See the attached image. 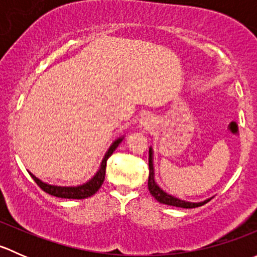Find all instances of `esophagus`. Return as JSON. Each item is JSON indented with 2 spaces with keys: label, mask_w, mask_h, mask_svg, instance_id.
I'll return each mask as SVG.
<instances>
[{
  "label": "esophagus",
  "mask_w": 257,
  "mask_h": 257,
  "mask_svg": "<svg viewBox=\"0 0 257 257\" xmlns=\"http://www.w3.org/2000/svg\"><path fill=\"white\" fill-rule=\"evenodd\" d=\"M139 124H141V126L145 131H150V129L153 128V126L155 125V120H154V116L150 115V114H147V115H144L143 118L141 119V121H139Z\"/></svg>",
  "instance_id": "34e87169"
}]
</instances>
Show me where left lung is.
Listing matches in <instances>:
<instances>
[{
	"label": "left lung",
	"mask_w": 257,
	"mask_h": 257,
	"mask_svg": "<svg viewBox=\"0 0 257 257\" xmlns=\"http://www.w3.org/2000/svg\"><path fill=\"white\" fill-rule=\"evenodd\" d=\"M153 153L152 149H149V179H148V189H149V193L159 201L160 204H165V205H172L177 206V208H184V209H193L198 208V206L204 205L210 199L205 201H201V203H189V201L180 200V199L174 198V196L169 195L165 191H163L159 186L157 185L154 180V168H153Z\"/></svg>",
	"instance_id": "8db88e82"
}]
</instances>
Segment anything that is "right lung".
Listing matches in <instances>:
<instances>
[{
  "instance_id": "right-lung-1",
  "label": "right lung",
  "mask_w": 257,
  "mask_h": 257,
  "mask_svg": "<svg viewBox=\"0 0 257 257\" xmlns=\"http://www.w3.org/2000/svg\"><path fill=\"white\" fill-rule=\"evenodd\" d=\"M123 139L119 138L116 139L114 143L110 145V148L108 149L107 154L104 155L102 160V164H100L99 170H98L97 174L94 175L92 179H90L88 183L83 184V185L79 186H54V185H48V184L43 183L41 181L40 179H37L33 174H31V177L33 178V180L37 183V185L42 189L43 191L49 194V195L57 196V198H62V199H85L92 196L93 194L97 193L99 190V188L102 186L103 181H104V177H105V168H107V160L110 155L113 154L114 150L118 148V145L121 143Z\"/></svg>"
}]
</instances>
